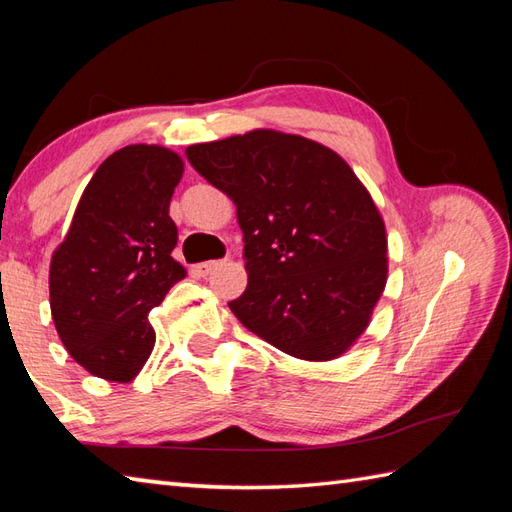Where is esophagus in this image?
Wrapping results in <instances>:
<instances>
[{
	"mask_svg": "<svg viewBox=\"0 0 512 512\" xmlns=\"http://www.w3.org/2000/svg\"><path fill=\"white\" fill-rule=\"evenodd\" d=\"M222 264H224V259H211V262H202V264L195 266V273H198L200 277H209L213 270L217 266H222Z\"/></svg>",
	"mask_w": 512,
	"mask_h": 512,
	"instance_id": "esophagus-1",
	"label": "esophagus"
}]
</instances>
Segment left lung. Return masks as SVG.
<instances>
[{"label":"left lung","mask_w":512,"mask_h":512,"mask_svg":"<svg viewBox=\"0 0 512 512\" xmlns=\"http://www.w3.org/2000/svg\"><path fill=\"white\" fill-rule=\"evenodd\" d=\"M237 206L248 286L228 303L259 339L332 361L365 332L387 284V237L350 165L314 140L255 129L187 147Z\"/></svg>","instance_id":"obj_1"}]
</instances>
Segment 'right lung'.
I'll list each match as a JSON object with an SVG mask.
<instances>
[{
    "mask_svg": "<svg viewBox=\"0 0 512 512\" xmlns=\"http://www.w3.org/2000/svg\"><path fill=\"white\" fill-rule=\"evenodd\" d=\"M184 162L129 145L96 169L50 262V310L65 350L90 374L129 383L154 350L149 310L187 275L169 217Z\"/></svg>",
    "mask_w": 512,
    "mask_h": 512,
    "instance_id": "right-lung-1",
    "label": "right lung"
}]
</instances>
